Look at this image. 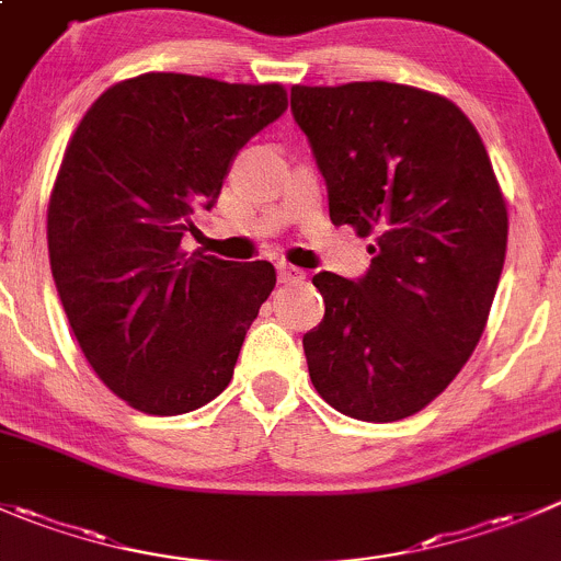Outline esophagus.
<instances>
[{"label":"esophagus","instance_id":"34e87169","mask_svg":"<svg viewBox=\"0 0 561 561\" xmlns=\"http://www.w3.org/2000/svg\"><path fill=\"white\" fill-rule=\"evenodd\" d=\"M279 279L282 282H304L307 279V271L296 268V265H290V263H279Z\"/></svg>","mask_w":561,"mask_h":561}]
</instances>
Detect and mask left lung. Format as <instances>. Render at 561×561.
<instances>
[{"label": "left lung", "mask_w": 561, "mask_h": 561, "mask_svg": "<svg viewBox=\"0 0 561 561\" xmlns=\"http://www.w3.org/2000/svg\"><path fill=\"white\" fill-rule=\"evenodd\" d=\"M329 186L331 225L373 236L364 279L314 274L309 378L340 413L397 422L474 353L507 254V199L474 123L438 92L391 81L290 90Z\"/></svg>", "instance_id": "1"}]
</instances>
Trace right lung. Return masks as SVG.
Listing matches in <instances>:
<instances>
[{
  "label": "right lung",
  "instance_id": "right-lung-1",
  "mask_svg": "<svg viewBox=\"0 0 561 561\" xmlns=\"http://www.w3.org/2000/svg\"><path fill=\"white\" fill-rule=\"evenodd\" d=\"M285 108L282 84L142 73L101 92L70 136L46 214L54 285L90 367L136 411H197L232 380L276 271L181 241Z\"/></svg>",
  "mask_w": 561,
  "mask_h": 561
}]
</instances>
